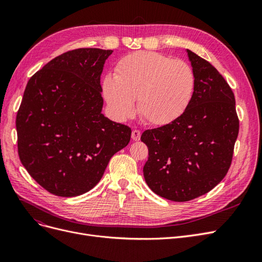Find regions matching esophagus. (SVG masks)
<instances>
[{
	"instance_id": "obj_1",
	"label": "esophagus",
	"mask_w": 262,
	"mask_h": 262,
	"mask_svg": "<svg viewBox=\"0 0 262 262\" xmlns=\"http://www.w3.org/2000/svg\"><path fill=\"white\" fill-rule=\"evenodd\" d=\"M131 137H132V140H134V141H139L140 140V138H141V131L140 130H133L132 131V134H131Z\"/></svg>"
}]
</instances>
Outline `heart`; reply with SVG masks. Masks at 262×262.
Instances as JSON below:
<instances>
[{
    "instance_id": "obj_1",
    "label": "heart",
    "mask_w": 262,
    "mask_h": 262,
    "mask_svg": "<svg viewBox=\"0 0 262 262\" xmlns=\"http://www.w3.org/2000/svg\"><path fill=\"white\" fill-rule=\"evenodd\" d=\"M195 78L187 62L154 51H137L117 63L115 76H106L102 91L118 120L136 113L148 123L164 125L175 121L191 102Z\"/></svg>"
}]
</instances>
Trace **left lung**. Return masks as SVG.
<instances>
[{"mask_svg": "<svg viewBox=\"0 0 262 262\" xmlns=\"http://www.w3.org/2000/svg\"><path fill=\"white\" fill-rule=\"evenodd\" d=\"M195 78L193 96L175 121L145 130L144 178L153 192L186 202L205 194L231 167L239 120L235 96L211 63L187 50Z\"/></svg>", "mask_w": 262, "mask_h": 262, "instance_id": "left-lung-1", "label": "left lung"}]
</instances>
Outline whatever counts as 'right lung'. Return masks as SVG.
I'll return each mask as SVG.
<instances>
[{"instance_id": "1", "label": "right lung", "mask_w": 262, "mask_h": 262, "mask_svg": "<svg viewBox=\"0 0 262 262\" xmlns=\"http://www.w3.org/2000/svg\"><path fill=\"white\" fill-rule=\"evenodd\" d=\"M113 50L62 53L27 83L16 116L19 160L47 191H90L110 158L129 144L131 129L101 114L100 75Z\"/></svg>"}]
</instances>
